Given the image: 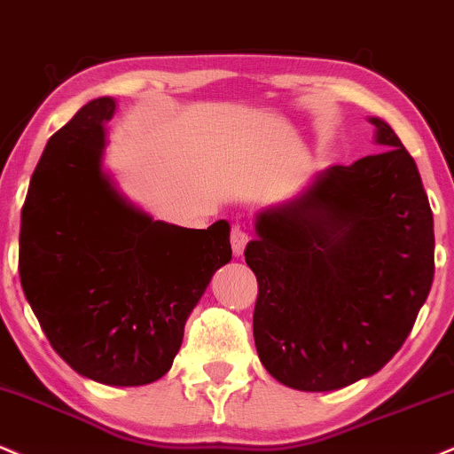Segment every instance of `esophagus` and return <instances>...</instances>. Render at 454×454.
<instances>
[{
    "label": "esophagus",
    "mask_w": 454,
    "mask_h": 454,
    "mask_svg": "<svg viewBox=\"0 0 454 454\" xmlns=\"http://www.w3.org/2000/svg\"><path fill=\"white\" fill-rule=\"evenodd\" d=\"M248 244V231L244 225H233L231 229V248H233V254L239 257V254L244 253V248H247Z\"/></svg>",
    "instance_id": "esophagus-1"
}]
</instances>
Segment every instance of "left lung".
<instances>
[{"mask_svg": "<svg viewBox=\"0 0 454 454\" xmlns=\"http://www.w3.org/2000/svg\"><path fill=\"white\" fill-rule=\"evenodd\" d=\"M385 151L332 165L254 216L244 257L259 282L261 364L297 391H335L382 370L434 282V215L419 168L378 116Z\"/></svg>", "mask_w": 454, "mask_h": 454, "instance_id": "8db88e82", "label": "left lung"}]
</instances>
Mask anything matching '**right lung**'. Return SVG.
I'll use <instances>...</instances> for the list:
<instances>
[{"label": "right lung", "mask_w": 454, "mask_h": 454, "mask_svg": "<svg viewBox=\"0 0 454 454\" xmlns=\"http://www.w3.org/2000/svg\"><path fill=\"white\" fill-rule=\"evenodd\" d=\"M98 98L46 144L20 215L19 274L42 332L80 376L140 387L168 374L184 323L231 261L229 223L186 229L154 221L104 169Z\"/></svg>", "instance_id": "add662e5"}]
</instances>
